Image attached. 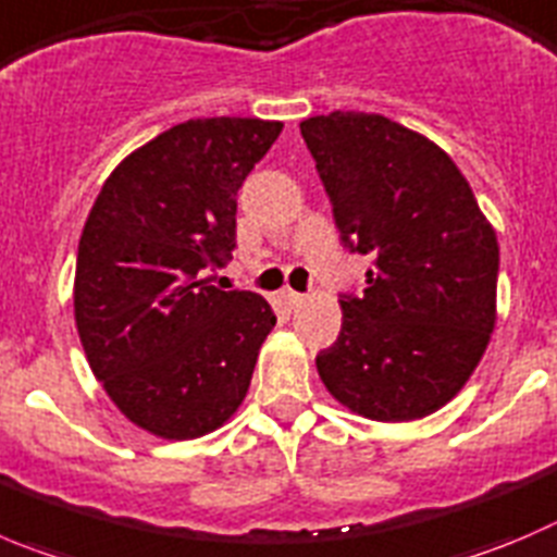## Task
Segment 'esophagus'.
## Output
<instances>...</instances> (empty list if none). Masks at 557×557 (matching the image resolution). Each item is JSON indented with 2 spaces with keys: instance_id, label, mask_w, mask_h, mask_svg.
<instances>
[{
  "instance_id": "1",
  "label": "esophagus",
  "mask_w": 557,
  "mask_h": 557,
  "mask_svg": "<svg viewBox=\"0 0 557 557\" xmlns=\"http://www.w3.org/2000/svg\"><path fill=\"white\" fill-rule=\"evenodd\" d=\"M284 300H287V306H289V309H298V306H304L306 295H300V293H293V289H287V293H284Z\"/></svg>"
}]
</instances>
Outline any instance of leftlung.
Instances as JSON below:
<instances>
[{"instance_id":"obj_1","label":"left lung","mask_w":557,"mask_h":557,"mask_svg":"<svg viewBox=\"0 0 557 557\" xmlns=\"http://www.w3.org/2000/svg\"><path fill=\"white\" fill-rule=\"evenodd\" d=\"M349 251L372 253L361 298L317 355L327 394L372 421L432 416L468 383L497 320V235L426 136L367 111L300 123Z\"/></svg>"}]
</instances>
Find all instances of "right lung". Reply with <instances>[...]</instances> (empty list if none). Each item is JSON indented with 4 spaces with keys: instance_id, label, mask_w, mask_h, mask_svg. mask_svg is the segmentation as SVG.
Wrapping results in <instances>:
<instances>
[{
    "instance_id": "right-lung-1",
    "label": "right lung",
    "mask_w": 557,
    "mask_h": 557,
    "mask_svg": "<svg viewBox=\"0 0 557 557\" xmlns=\"http://www.w3.org/2000/svg\"><path fill=\"white\" fill-rule=\"evenodd\" d=\"M284 125L208 116L163 131L106 177L78 240L73 311L89 369L131 423L194 441L243 405L275 314L208 270L235 248L237 190Z\"/></svg>"
}]
</instances>
